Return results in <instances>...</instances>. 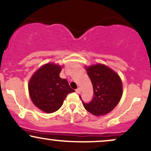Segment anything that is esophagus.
I'll return each mask as SVG.
<instances>
[{"mask_svg":"<svg viewBox=\"0 0 151 151\" xmlns=\"http://www.w3.org/2000/svg\"><path fill=\"white\" fill-rule=\"evenodd\" d=\"M75 91H76V93H80V92H81V88H77V89L75 90Z\"/></svg>","mask_w":151,"mask_h":151,"instance_id":"34e87169","label":"esophagus"}]
</instances>
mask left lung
Here are the masks:
<instances>
[{
  "label": "left lung",
  "mask_w": 151,
  "mask_h": 151,
  "mask_svg": "<svg viewBox=\"0 0 151 151\" xmlns=\"http://www.w3.org/2000/svg\"><path fill=\"white\" fill-rule=\"evenodd\" d=\"M93 86V96L89 103H84L86 111L95 116L109 113L116 106L122 96V82L119 76L106 66L96 65L86 69Z\"/></svg>",
  "instance_id": "left-lung-1"
}]
</instances>
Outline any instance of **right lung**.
Returning <instances> with one entry per match:
<instances>
[{
  "instance_id": "obj_1",
  "label": "right lung",
  "mask_w": 151,
  "mask_h": 151,
  "mask_svg": "<svg viewBox=\"0 0 151 151\" xmlns=\"http://www.w3.org/2000/svg\"><path fill=\"white\" fill-rule=\"evenodd\" d=\"M60 66L47 64L34 74L29 82V93L32 102L46 113L58 111L67 94L74 91L67 79L60 77Z\"/></svg>"
}]
</instances>
